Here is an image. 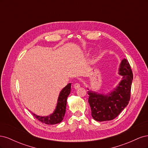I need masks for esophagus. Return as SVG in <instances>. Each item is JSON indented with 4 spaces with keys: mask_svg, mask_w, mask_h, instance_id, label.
<instances>
[{
    "mask_svg": "<svg viewBox=\"0 0 148 148\" xmlns=\"http://www.w3.org/2000/svg\"><path fill=\"white\" fill-rule=\"evenodd\" d=\"M73 86H74V88L75 89H78L79 87H80V84H79V83H75L74 85H73Z\"/></svg>",
    "mask_w": 148,
    "mask_h": 148,
    "instance_id": "1",
    "label": "esophagus"
}]
</instances>
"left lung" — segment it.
<instances>
[{"label":"left lung","instance_id":"obj_1","mask_svg":"<svg viewBox=\"0 0 148 148\" xmlns=\"http://www.w3.org/2000/svg\"><path fill=\"white\" fill-rule=\"evenodd\" d=\"M119 73L122 76V79L111 92L104 95L91 91H88L91 115L98 122L112 120L117 117L130 99L133 72L126 59L121 62Z\"/></svg>","mask_w":148,"mask_h":148}]
</instances>
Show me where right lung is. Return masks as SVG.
Instances as JSON below:
<instances>
[{
	"label": "right lung",
	"mask_w": 148,
	"mask_h": 148,
	"mask_svg": "<svg viewBox=\"0 0 148 148\" xmlns=\"http://www.w3.org/2000/svg\"><path fill=\"white\" fill-rule=\"evenodd\" d=\"M70 91L71 83H69L60 91L59 97H58L56 108L54 112L49 116L40 117V116L32 113L33 115L41 122L47 125H54L61 122L65 114L67 97L70 95Z\"/></svg>",
	"instance_id": "1"
}]
</instances>
